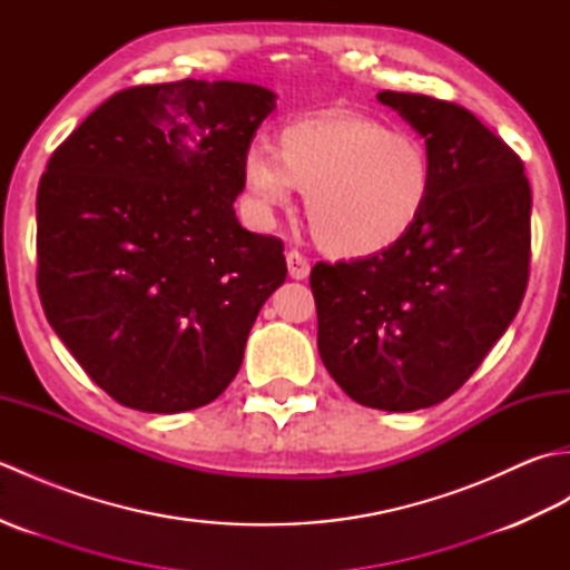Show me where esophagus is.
Masks as SVG:
<instances>
[{
    "instance_id": "esophagus-1",
    "label": "esophagus",
    "mask_w": 570,
    "mask_h": 570,
    "mask_svg": "<svg viewBox=\"0 0 570 570\" xmlns=\"http://www.w3.org/2000/svg\"><path fill=\"white\" fill-rule=\"evenodd\" d=\"M286 266H288V276L298 278V282H304V278H308V274H311V262L296 249L286 254Z\"/></svg>"
}]
</instances>
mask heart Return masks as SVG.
Returning <instances> with one entry per match:
<instances>
[{"instance_id": "1", "label": "heart", "mask_w": 570, "mask_h": 570, "mask_svg": "<svg viewBox=\"0 0 570 570\" xmlns=\"http://www.w3.org/2000/svg\"><path fill=\"white\" fill-rule=\"evenodd\" d=\"M242 186L262 225L306 193L313 235L341 257L404 239L426 210L433 171L419 141L360 115L306 117L276 135V154L249 147Z\"/></svg>"}]
</instances>
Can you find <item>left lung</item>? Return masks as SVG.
Listing matches in <instances>:
<instances>
[{"mask_svg":"<svg viewBox=\"0 0 570 570\" xmlns=\"http://www.w3.org/2000/svg\"><path fill=\"white\" fill-rule=\"evenodd\" d=\"M377 100L426 141L431 198L390 249L313 266L318 353L353 402L416 411L460 390L522 306L531 188L465 107L394 90Z\"/></svg>","mask_w":570,"mask_h":570,"instance_id":"obj_1","label":"left lung"}]
</instances>
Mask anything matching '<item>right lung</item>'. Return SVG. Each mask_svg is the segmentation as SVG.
<instances>
[{
	"label": "right lung",
	"mask_w": 570,
	"mask_h": 570,
	"mask_svg": "<svg viewBox=\"0 0 570 570\" xmlns=\"http://www.w3.org/2000/svg\"><path fill=\"white\" fill-rule=\"evenodd\" d=\"M276 95L178 80L112 95L53 151L36 196L39 294L90 380L129 409L215 402L239 372L284 245L239 225L242 159Z\"/></svg>",
	"instance_id": "right-lung-1"
}]
</instances>
